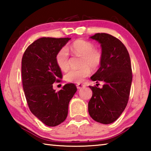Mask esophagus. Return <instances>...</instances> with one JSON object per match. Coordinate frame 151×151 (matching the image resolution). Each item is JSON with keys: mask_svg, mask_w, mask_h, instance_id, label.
Segmentation results:
<instances>
[{"mask_svg": "<svg viewBox=\"0 0 151 151\" xmlns=\"http://www.w3.org/2000/svg\"><path fill=\"white\" fill-rule=\"evenodd\" d=\"M76 87H77L78 89H81L82 88H84L85 87V85H83V84H81V83H78L76 85Z\"/></svg>", "mask_w": 151, "mask_h": 151, "instance_id": "34e87169", "label": "esophagus"}]
</instances>
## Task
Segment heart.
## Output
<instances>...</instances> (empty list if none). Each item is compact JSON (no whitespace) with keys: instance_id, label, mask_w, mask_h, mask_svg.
<instances>
[{"instance_id":"1","label":"heart","mask_w":151,"mask_h":151,"mask_svg":"<svg viewBox=\"0 0 151 151\" xmlns=\"http://www.w3.org/2000/svg\"><path fill=\"white\" fill-rule=\"evenodd\" d=\"M93 43L83 39H78L70 45V49L73 54L82 57L78 69H70L65 76V80L69 83H79L91 74V68L96 70L100 67L103 60L102 52L95 49ZM56 62L60 70H66L69 67L68 52L63 47L58 50L56 55Z\"/></svg>"}]
</instances>
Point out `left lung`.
Instances as JSON below:
<instances>
[{"label":"left lung","mask_w":151,"mask_h":151,"mask_svg":"<svg viewBox=\"0 0 151 151\" xmlns=\"http://www.w3.org/2000/svg\"><path fill=\"white\" fill-rule=\"evenodd\" d=\"M101 44L103 60L91 76L93 81H103V88L89 87L93 95L88 102V113L102 124L112 123L121 116L129 101L132 83V68L129 52L121 40L106 33L90 37Z\"/></svg>","instance_id":"left-lung-1"}]
</instances>
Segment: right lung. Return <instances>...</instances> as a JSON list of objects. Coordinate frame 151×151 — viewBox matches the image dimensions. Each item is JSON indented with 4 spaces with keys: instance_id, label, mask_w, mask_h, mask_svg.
<instances>
[{
    "instance_id": "add662e5",
    "label": "right lung",
    "mask_w": 151,
    "mask_h": 151,
    "mask_svg": "<svg viewBox=\"0 0 151 151\" xmlns=\"http://www.w3.org/2000/svg\"><path fill=\"white\" fill-rule=\"evenodd\" d=\"M70 38L42 37L30 45L22 58L23 90L30 111L48 127L65 121L68 104L76 92L73 83L66 84L58 92L52 88L63 75L56 55Z\"/></svg>"
}]
</instances>
